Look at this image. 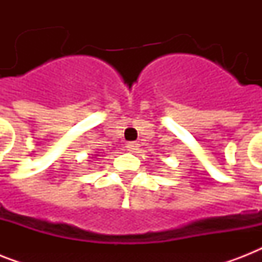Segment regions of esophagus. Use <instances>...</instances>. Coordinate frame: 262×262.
<instances>
[{"mask_svg":"<svg viewBox=\"0 0 262 262\" xmlns=\"http://www.w3.org/2000/svg\"><path fill=\"white\" fill-rule=\"evenodd\" d=\"M126 148H127V151L136 152V151H137V149H139V144L133 143V141H132V143H127Z\"/></svg>","mask_w":262,"mask_h":262,"instance_id":"34e87169","label":"esophagus"}]
</instances>
